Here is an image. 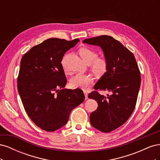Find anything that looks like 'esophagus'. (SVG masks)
Returning a JSON list of instances; mask_svg holds the SVG:
<instances>
[{
  "label": "esophagus",
  "instance_id": "esophagus-1",
  "mask_svg": "<svg viewBox=\"0 0 160 160\" xmlns=\"http://www.w3.org/2000/svg\"><path fill=\"white\" fill-rule=\"evenodd\" d=\"M84 94H85V99H88V94L86 92V91H84Z\"/></svg>",
  "mask_w": 160,
  "mask_h": 160
}]
</instances>
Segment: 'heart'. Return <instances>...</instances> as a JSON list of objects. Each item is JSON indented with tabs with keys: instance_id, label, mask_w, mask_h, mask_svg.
I'll list each match as a JSON object with an SVG mask.
<instances>
[{
	"instance_id": "heart-1",
	"label": "heart",
	"mask_w": 160,
	"mask_h": 160,
	"mask_svg": "<svg viewBox=\"0 0 160 160\" xmlns=\"http://www.w3.org/2000/svg\"><path fill=\"white\" fill-rule=\"evenodd\" d=\"M79 54L87 64L92 63L91 69L95 74L102 75L107 70L108 62L104 58H98V53L88 47H82L79 50ZM93 82V77L89 75L78 73L70 80L71 86L74 88L87 89Z\"/></svg>"
}]
</instances>
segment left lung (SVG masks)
Listing matches in <instances>:
<instances>
[{
	"label": "left lung",
	"mask_w": 160,
	"mask_h": 160,
	"mask_svg": "<svg viewBox=\"0 0 160 160\" xmlns=\"http://www.w3.org/2000/svg\"><path fill=\"white\" fill-rule=\"evenodd\" d=\"M99 46L108 62L106 72L94 86L108 91L104 96L93 91L88 98L97 101L98 108L90 114L92 126L108 133L122 125L133 113L141 83V75L133 53L112 37L101 35L83 41Z\"/></svg>",
	"instance_id": "left-lung-1"
}]
</instances>
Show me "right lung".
Masks as SVG:
<instances>
[{
    "label": "right lung",
    "instance_id": "add662e5",
    "mask_svg": "<svg viewBox=\"0 0 160 160\" xmlns=\"http://www.w3.org/2000/svg\"><path fill=\"white\" fill-rule=\"evenodd\" d=\"M79 41L49 38L32 47L21 59L19 95L28 117L47 132L64 126L71 111L85 99L81 89L64 88L67 79L61 64L65 53Z\"/></svg>",
    "mask_w": 160,
    "mask_h": 160
}]
</instances>
